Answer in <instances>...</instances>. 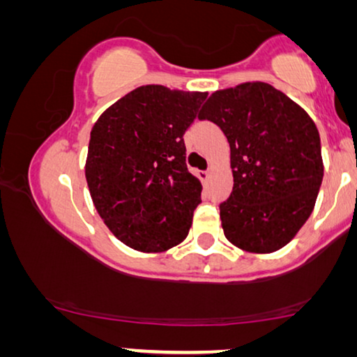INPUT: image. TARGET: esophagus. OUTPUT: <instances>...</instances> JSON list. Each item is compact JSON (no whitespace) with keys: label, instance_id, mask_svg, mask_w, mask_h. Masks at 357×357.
<instances>
[{"label":"esophagus","instance_id":"1","mask_svg":"<svg viewBox=\"0 0 357 357\" xmlns=\"http://www.w3.org/2000/svg\"><path fill=\"white\" fill-rule=\"evenodd\" d=\"M199 178H200V181H202V183H205V181H208V178H210V172L207 169V172H199Z\"/></svg>","mask_w":357,"mask_h":357}]
</instances>
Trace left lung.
<instances>
[{
	"label": "left lung",
	"mask_w": 357,
	"mask_h": 357,
	"mask_svg": "<svg viewBox=\"0 0 357 357\" xmlns=\"http://www.w3.org/2000/svg\"><path fill=\"white\" fill-rule=\"evenodd\" d=\"M199 119L229 142L233 192L220 204L225 236L236 248L268 254L284 248L312 213L324 179L312 118L267 82L217 90Z\"/></svg>",
	"instance_id": "1"
}]
</instances>
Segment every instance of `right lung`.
I'll list each match as a JSON object with an SVG mask.
<instances>
[{
	"label": "right lung",
	"instance_id": "1",
	"mask_svg": "<svg viewBox=\"0 0 357 357\" xmlns=\"http://www.w3.org/2000/svg\"><path fill=\"white\" fill-rule=\"evenodd\" d=\"M207 92L142 85L105 109L90 132L85 178L108 229L140 252L183 243L202 184L185 165L184 132Z\"/></svg>",
	"mask_w": 357,
	"mask_h": 357
}]
</instances>
